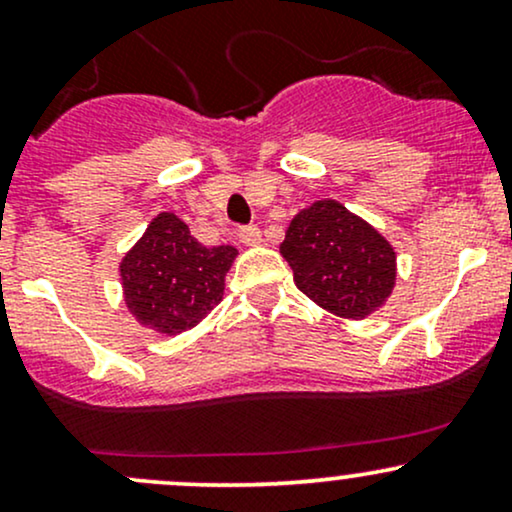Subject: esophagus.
<instances>
[{
    "label": "esophagus",
    "mask_w": 512,
    "mask_h": 512,
    "mask_svg": "<svg viewBox=\"0 0 512 512\" xmlns=\"http://www.w3.org/2000/svg\"><path fill=\"white\" fill-rule=\"evenodd\" d=\"M238 238L243 245H260L262 243V231L257 226H243L238 231Z\"/></svg>",
    "instance_id": "obj_1"
}]
</instances>
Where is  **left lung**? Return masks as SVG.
I'll return each instance as SVG.
<instances>
[{
	"mask_svg": "<svg viewBox=\"0 0 512 512\" xmlns=\"http://www.w3.org/2000/svg\"><path fill=\"white\" fill-rule=\"evenodd\" d=\"M279 250L298 289L339 317L363 320L395 286L392 245L334 199L298 211Z\"/></svg>",
	"mask_w": 512,
	"mask_h": 512,
	"instance_id": "1",
	"label": "left lung"
}]
</instances>
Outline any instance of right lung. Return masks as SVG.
I'll use <instances>...</instances> for the list:
<instances>
[{
    "mask_svg": "<svg viewBox=\"0 0 512 512\" xmlns=\"http://www.w3.org/2000/svg\"><path fill=\"white\" fill-rule=\"evenodd\" d=\"M236 255L233 245H202L185 221L163 211L122 257L120 276L129 313L168 337L190 330L219 305Z\"/></svg>",
    "mask_w": 512,
    "mask_h": 512,
    "instance_id": "right-lung-1",
    "label": "right lung"
}]
</instances>
